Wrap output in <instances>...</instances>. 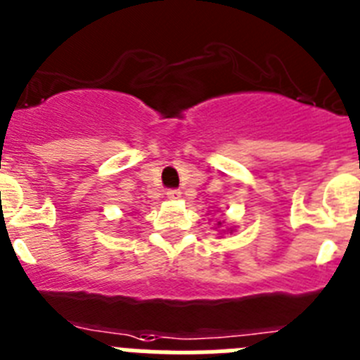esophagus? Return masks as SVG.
I'll return each instance as SVG.
<instances>
[{"label":"esophagus","mask_w":360,"mask_h":360,"mask_svg":"<svg viewBox=\"0 0 360 360\" xmlns=\"http://www.w3.org/2000/svg\"><path fill=\"white\" fill-rule=\"evenodd\" d=\"M167 197H168V199L177 200V199H179V197H181V192H179V190H168Z\"/></svg>","instance_id":"34e87169"}]
</instances>
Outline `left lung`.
<instances>
[{
  "label": "left lung",
  "instance_id": "8db88e82",
  "mask_svg": "<svg viewBox=\"0 0 360 360\" xmlns=\"http://www.w3.org/2000/svg\"><path fill=\"white\" fill-rule=\"evenodd\" d=\"M217 226H220V222H219V224H217Z\"/></svg>",
  "mask_w": 360,
  "mask_h": 360
}]
</instances>
